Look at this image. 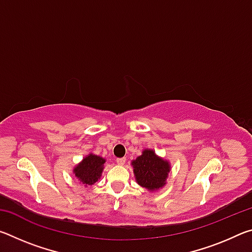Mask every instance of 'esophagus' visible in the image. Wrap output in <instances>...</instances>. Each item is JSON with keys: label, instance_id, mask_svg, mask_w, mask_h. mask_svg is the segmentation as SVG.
<instances>
[{"label": "esophagus", "instance_id": "34e87169", "mask_svg": "<svg viewBox=\"0 0 252 252\" xmlns=\"http://www.w3.org/2000/svg\"><path fill=\"white\" fill-rule=\"evenodd\" d=\"M117 163L119 165H125L126 163V158H119V159H117Z\"/></svg>", "mask_w": 252, "mask_h": 252}]
</instances>
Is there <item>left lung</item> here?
<instances>
[{
	"label": "left lung",
	"instance_id": "8db88e82",
	"mask_svg": "<svg viewBox=\"0 0 252 252\" xmlns=\"http://www.w3.org/2000/svg\"><path fill=\"white\" fill-rule=\"evenodd\" d=\"M135 181L150 192H156L167 185L171 171L170 161L159 157L152 149H144L142 155L131 161Z\"/></svg>",
	"mask_w": 252,
	"mask_h": 252
}]
</instances>
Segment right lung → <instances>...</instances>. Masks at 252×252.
Here are the masks:
<instances>
[{"label": "right lung", "instance_id": "right-lung-1", "mask_svg": "<svg viewBox=\"0 0 252 252\" xmlns=\"http://www.w3.org/2000/svg\"><path fill=\"white\" fill-rule=\"evenodd\" d=\"M105 161L104 158L91 152L88 156H85L82 161L76 164L72 171H73L75 178L78 179L80 183L84 185V187L93 186L101 179Z\"/></svg>", "mask_w": 252, "mask_h": 252}]
</instances>
